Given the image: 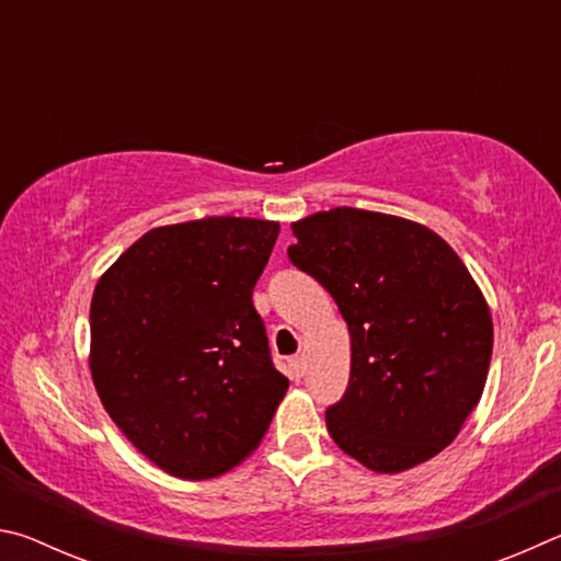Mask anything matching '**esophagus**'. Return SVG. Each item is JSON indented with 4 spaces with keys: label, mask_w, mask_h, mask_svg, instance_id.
I'll return each mask as SVG.
<instances>
[{
    "label": "esophagus",
    "mask_w": 561,
    "mask_h": 561,
    "mask_svg": "<svg viewBox=\"0 0 561 561\" xmlns=\"http://www.w3.org/2000/svg\"><path fill=\"white\" fill-rule=\"evenodd\" d=\"M289 368H291L294 376H304V368H307V366H304V356H291Z\"/></svg>",
    "instance_id": "1"
}]
</instances>
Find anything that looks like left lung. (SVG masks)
Returning <instances> with one entry per match:
<instances>
[{"label":"left lung","mask_w":561,"mask_h":561,"mask_svg":"<svg viewBox=\"0 0 561 561\" xmlns=\"http://www.w3.org/2000/svg\"><path fill=\"white\" fill-rule=\"evenodd\" d=\"M291 232V264L334 297L351 334L329 435L376 472L435 458L478 405L492 356V317L468 267L440 234L396 215L336 207Z\"/></svg>","instance_id":"obj_1"}]
</instances>
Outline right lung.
I'll return each instance as SVG.
<instances>
[{
    "mask_svg": "<svg viewBox=\"0 0 561 561\" xmlns=\"http://www.w3.org/2000/svg\"><path fill=\"white\" fill-rule=\"evenodd\" d=\"M277 234V222L252 217L156 227L96 284L93 386L123 435L168 474L232 470L287 393L252 304Z\"/></svg>",
    "mask_w": 561,
    "mask_h": 561,
    "instance_id": "obj_1",
    "label": "right lung"
}]
</instances>
